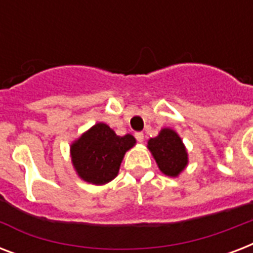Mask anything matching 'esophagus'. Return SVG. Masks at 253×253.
I'll list each match as a JSON object with an SVG mask.
<instances>
[{
	"label": "esophagus",
	"mask_w": 253,
	"mask_h": 253,
	"mask_svg": "<svg viewBox=\"0 0 253 253\" xmlns=\"http://www.w3.org/2000/svg\"><path fill=\"white\" fill-rule=\"evenodd\" d=\"M135 138H136L139 143L144 142V134L143 132H135Z\"/></svg>",
	"instance_id": "obj_1"
}]
</instances>
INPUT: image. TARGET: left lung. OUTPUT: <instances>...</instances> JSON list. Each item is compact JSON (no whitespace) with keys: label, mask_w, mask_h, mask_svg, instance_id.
Returning a JSON list of instances; mask_svg holds the SVG:
<instances>
[{"label":"left lung","mask_w":253,"mask_h":253,"mask_svg":"<svg viewBox=\"0 0 253 253\" xmlns=\"http://www.w3.org/2000/svg\"><path fill=\"white\" fill-rule=\"evenodd\" d=\"M147 147L167 176L177 177L188 166V152L176 131L163 128L156 138L148 140Z\"/></svg>","instance_id":"8db88e82"}]
</instances>
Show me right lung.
Masks as SVG:
<instances>
[{
    "label": "right lung",
    "mask_w": 253,
    "mask_h": 253,
    "mask_svg": "<svg viewBox=\"0 0 253 253\" xmlns=\"http://www.w3.org/2000/svg\"><path fill=\"white\" fill-rule=\"evenodd\" d=\"M135 143L132 135L118 136L99 122L72 143V164L77 174L89 184H107L117 177L123 156Z\"/></svg>",
    "instance_id": "1"
}]
</instances>
